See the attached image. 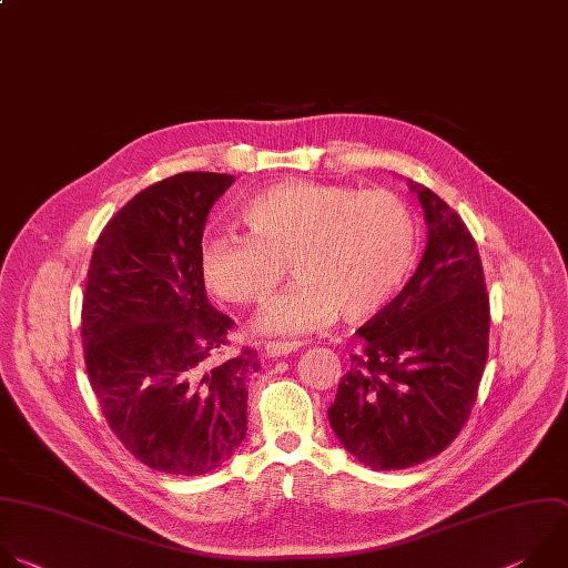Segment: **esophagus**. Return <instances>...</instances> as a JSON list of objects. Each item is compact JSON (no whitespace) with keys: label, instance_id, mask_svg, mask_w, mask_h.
Wrapping results in <instances>:
<instances>
[{"label":"esophagus","instance_id":"obj_1","mask_svg":"<svg viewBox=\"0 0 568 568\" xmlns=\"http://www.w3.org/2000/svg\"><path fill=\"white\" fill-rule=\"evenodd\" d=\"M302 347V343H266L264 345V356L266 358H280V356H288L293 352H297Z\"/></svg>","mask_w":568,"mask_h":568}]
</instances>
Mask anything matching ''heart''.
Instances as JSON below:
<instances>
[{
    "label": "heart",
    "mask_w": 568,
    "mask_h": 568,
    "mask_svg": "<svg viewBox=\"0 0 568 568\" xmlns=\"http://www.w3.org/2000/svg\"><path fill=\"white\" fill-rule=\"evenodd\" d=\"M248 235L203 240L199 268L205 288L231 304H262L284 280L297 277L260 315L257 328L300 335L337 313L363 322L403 288L418 255V219L392 190L282 181L242 210Z\"/></svg>",
    "instance_id": "heart-1"
}]
</instances>
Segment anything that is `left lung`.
I'll return each instance as SVG.
<instances>
[{
  "label": "left lung",
  "instance_id": "obj_1",
  "mask_svg": "<svg viewBox=\"0 0 568 568\" xmlns=\"http://www.w3.org/2000/svg\"><path fill=\"white\" fill-rule=\"evenodd\" d=\"M407 183L427 221L423 260L356 331L363 352L352 356L328 407L337 440L374 470L440 455L466 425L488 361L490 300L477 242L438 194Z\"/></svg>",
  "mask_w": 568,
  "mask_h": 568
}]
</instances>
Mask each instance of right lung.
<instances>
[{"instance_id":"add662e5","label":"right lung","mask_w":568,"mask_h":568,"mask_svg":"<svg viewBox=\"0 0 568 568\" xmlns=\"http://www.w3.org/2000/svg\"><path fill=\"white\" fill-rule=\"evenodd\" d=\"M231 174L181 172L141 190L102 229L82 295V349L111 432L152 470L196 477L248 429L257 352L210 365L233 320L205 295L199 251Z\"/></svg>"}]
</instances>
